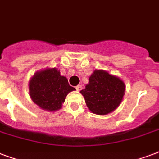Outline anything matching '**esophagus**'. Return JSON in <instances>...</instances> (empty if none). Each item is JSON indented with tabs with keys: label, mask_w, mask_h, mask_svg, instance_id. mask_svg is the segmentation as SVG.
Returning <instances> with one entry per match:
<instances>
[{
	"label": "esophagus",
	"mask_w": 159,
	"mask_h": 159,
	"mask_svg": "<svg viewBox=\"0 0 159 159\" xmlns=\"http://www.w3.org/2000/svg\"><path fill=\"white\" fill-rule=\"evenodd\" d=\"M76 89H77L78 91H80L81 89H82V85H81V84H79V85H77V86H76Z\"/></svg>",
	"instance_id": "34e87169"
}]
</instances>
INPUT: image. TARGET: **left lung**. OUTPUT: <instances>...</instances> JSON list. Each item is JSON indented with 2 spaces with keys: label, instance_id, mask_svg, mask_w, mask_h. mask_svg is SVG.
<instances>
[{
  "label": "left lung",
  "instance_id": "8db88e82",
  "mask_svg": "<svg viewBox=\"0 0 159 159\" xmlns=\"http://www.w3.org/2000/svg\"><path fill=\"white\" fill-rule=\"evenodd\" d=\"M125 83L116 75L95 70L85 89L80 91L88 109L96 115H107L117 108L125 95Z\"/></svg>",
  "mask_w": 159,
  "mask_h": 159
}]
</instances>
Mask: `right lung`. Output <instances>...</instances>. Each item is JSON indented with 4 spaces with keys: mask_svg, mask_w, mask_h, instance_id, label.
<instances>
[{
    "mask_svg": "<svg viewBox=\"0 0 159 159\" xmlns=\"http://www.w3.org/2000/svg\"><path fill=\"white\" fill-rule=\"evenodd\" d=\"M29 95L41 109L56 111L62 108L67 95L75 90L66 77L56 68H46L37 71L28 83Z\"/></svg>",
    "mask_w": 159,
    "mask_h": 159,
    "instance_id": "1",
    "label": "right lung"
}]
</instances>
